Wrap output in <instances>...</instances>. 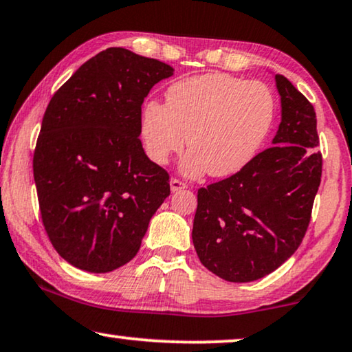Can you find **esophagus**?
Returning <instances> with one entry per match:
<instances>
[{
	"instance_id": "34e87169",
	"label": "esophagus",
	"mask_w": 352,
	"mask_h": 352,
	"mask_svg": "<svg viewBox=\"0 0 352 352\" xmlns=\"http://www.w3.org/2000/svg\"><path fill=\"white\" fill-rule=\"evenodd\" d=\"M185 188H188V185L185 182H182V180H178V178H172L170 180V190L172 191H180V190H185Z\"/></svg>"
}]
</instances>
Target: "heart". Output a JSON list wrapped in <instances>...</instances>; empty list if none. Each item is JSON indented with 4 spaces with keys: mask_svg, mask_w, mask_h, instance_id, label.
<instances>
[{
    "mask_svg": "<svg viewBox=\"0 0 352 352\" xmlns=\"http://www.w3.org/2000/svg\"><path fill=\"white\" fill-rule=\"evenodd\" d=\"M274 118L276 96L268 84L215 72L172 82L166 103L146 102L140 132L157 164L180 153L186 135L185 174L228 177L256 155Z\"/></svg>",
    "mask_w": 352,
    "mask_h": 352,
    "instance_id": "1",
    "label": "heart"
}]
</instances>
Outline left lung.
<instances>
[{"label": "left lung", "mask_w": 352, "mask_h": 352, "mask_svg": "<svg viewBox=\"0 0 352 352\" xmlns=\"http://www.w3.org/2000/svg\"><path fill=\"white\" fill-rule=\"evenodd\" d=\"M282 121L274 145L241 170L197 190L192 244L221 279L250 282L273 273L298 249L322 175L311 102L276 75Z\"/></svg>", "instance_id": "obj_1"}]
</instances>
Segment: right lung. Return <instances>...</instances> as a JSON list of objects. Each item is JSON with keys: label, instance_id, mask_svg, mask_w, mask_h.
Segmentation results:
<instances>
[{"label": "right lung", "instance_id": "right-lung-1", "mask_svg": "<svg viewBox=\"0 0 352 352\" xmlns=\"http://www.w3.org/2000/svg\"><path fill=\"white\" fill-rule=\"evenodd\" d=\"M174 68L108 47L54 94L33 155L39 212L57 254L89 273L137 255L151 217L170 195L169 174L148 160L142 103Z\"/></svg>", "mask_w": 352, "mask_h": 352}]
</instances>
